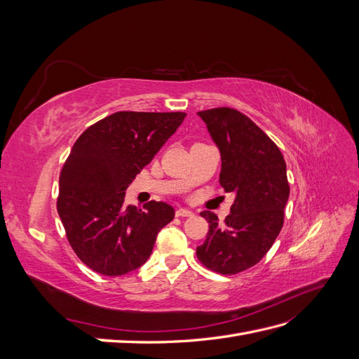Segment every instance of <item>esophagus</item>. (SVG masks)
<instances>
[{
    "mask_svg": "<svg viewBox=\"0 0 359 359\" xmlns=\"http://www.w3.org/2000/svg\"><path fill=\"white\" fill-rule=\"evenodd\" d=\"M175 214H177V217H193V215H194L193 211L186 210V208H178Z\"/></svg>",
    "mask_w": 359,
    "mask_h": 359,
    "instance_id": "34e87169",
    "label": "esophagus"
}]
</instances>
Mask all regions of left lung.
<instances>
[{
  "instance_id": "8db88e82",
  "label": "left lung",
  "mask_w": 359,
  "mask_h": 359,
  "mask_svg": "<svg viewBox=\"0 0 359 359\" xmlns=\"http://www.w3.org/2000/svg\"><path fill=\"white\" fill-rule=\"evenodd\" d=\"M199 116L220 149L222 187L235 201L224 223L211 211L201 212L210 229L196 255L214 273L233 276L260 262L283 227L290 191L286 161L268 135L240 111L214 107Z\"/></svg>"
}]
</instances>
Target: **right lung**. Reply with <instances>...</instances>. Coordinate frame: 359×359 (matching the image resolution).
Segmentation results:
<instances>
[{
    "mask_svg": "<svg viewBox=\"0 0 359 359\" xmlns=\"http://www.w3.org/2000/svg\"><path fill=\"white\" fill-rule=\"evenodd\" d=\"M186 112H115L76 140L60 173L57 210L73 252L102 276L116 277L147 262L157 233L175 211L151 201L124 205L137 173L177 132Z\"/></svg>",
    "mask_w": 359,
    "mask_h": 359,
    "instance_id": "obj_1",
    "label": "right lung"
}]
</instances>
